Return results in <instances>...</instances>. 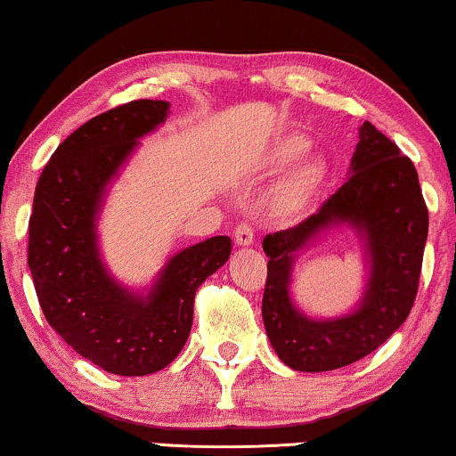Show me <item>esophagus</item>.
<instances>
[{"label": "esophagus", "mask_w": 456, "mask_h": 456, "mask_svg": "<svg viewBox=\"0 0 456 456\" xmlns=\"http://www.w3.org/2000/svg\"><path fill=\"white\" fill-rule=\"evenodd\" d=\"M254 224L251 222H240L237 228H234V239H237L239 245H251L254 243Z\"/></svg>", "instance_id": "34e87169"}]
</instances>
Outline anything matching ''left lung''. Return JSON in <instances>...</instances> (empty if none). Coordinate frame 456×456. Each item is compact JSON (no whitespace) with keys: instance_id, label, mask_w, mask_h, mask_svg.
<instances>
[{"instance_id":"left-lung-1","label":"left lung","mask_w":456,"mask_h":456,"mask_svg":"<svg viewBox=\"0 0 456 456\" xmlns=\"http://www.w3.org/2000/svg\"><path fill=\"white\" fill-rule=\"evenodd\" d=\"M351 171L313 216L262 240L268 256L264 328L281 362L300 372H325L370 355L406 322L419 291L429 211L412 160L372 122H363ZM336 221L364 232L373 274L355 314L313 322L290 306L289 268L295 251Z\"/></svg>"}]
</instances>
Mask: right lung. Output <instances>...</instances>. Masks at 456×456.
I'll return each mask as SVG.
<instances>
[{
    "label": "right lung",
    "mask_w": 456,
    "mask_h": 456,
    "mask_svg": "<svg viewBox=\"0 0 456 456\" xmlns=\"http://www.w3.org/2000/svg\"><path fill=\"white\" fill-rule=\"evenodd\" d=\"M167 110V101L139 99L84 122L50 156L33 196L27 262L44 317L73 351L120 376L159 372L179 355L196 289L232 247L228 237H213L179 251L145 300L118 288L101 266L94 239L101 194Z\"/></svg>",
    "instance_id": "obj_1"
}]
</instances>
